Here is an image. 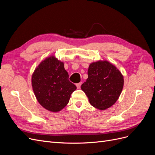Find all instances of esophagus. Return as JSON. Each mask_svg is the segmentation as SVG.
Listing matches in <instances>:
<instances>
[{
  "label": "esophagus",
  "mask_w": 155,
  "mask_h": 155,
  "mask_svg": "<svg viewBox=\"0 0 155 155\" xmlns=\"http://www.w3.org/2000/svg\"><path fill=\"white\" fill-rule=\"evenodd\" d=\"M81 82H80V83H77L76 84V87H77V88L78 89H79L80 88V87H81Z\"/></svg>",
  "instance_id": "34e87169"
}]
</instances>
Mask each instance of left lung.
Masks as SVG:
<instances>
[{
	"mask_svg": "<svg viewBox=\"0 0 155 155\" xmlns=\"http://www.w3.org/2000/svg\"><path fill=\"white\" fill-rule=\"evenodd\" d=\"M123 75L107 61H98L89 65L88 78L81 85L92 106L104 110L113 105L124 87Z\"/></svg>",
	"mask_w": 155,
	"mask_h": 155,
	"instance_id": "8db88e82",
	"label": "left lung"
}]
</instances>
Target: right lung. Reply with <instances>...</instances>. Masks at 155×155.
Masks as SVG:
<instances>
[{"mask_svg":"<svg viewBox=\"0 0 155 155\" xmlns=\"http://www.w3.org/2000/svg\"><path fill=\"white\" fill-rule=\"evenodd\" d=\"M64 63L51 55L36 67L31 76V85L40 105L53 112L61 110L69 102L76 86L68 80Z\"/></svg>","mask_w":155,"mask_h":155,"instance_id":"obj_1","label":"right lung"}]
</instances>
